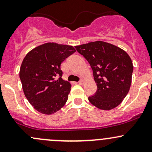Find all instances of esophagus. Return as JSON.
<instances>
[{"mask_svg":"<svg viewBox=\"0 0 152 152\" xmlns=\"http://www.w3.org/2000/svg\"><path fill=\"white\" fill-rule=\"evenodd\" d=\"M79 83L80 85H81V86H83V85H84V83H85V80H80L79 81Z\"/></svg>","mask_w":152,"mask_h":152,"instance_id":"obj_1","label":"esophagus"}]
</instances>
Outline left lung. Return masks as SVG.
I'll return each instance as SVG.
<instances>
[{"label":"left lung","mask_w":152,"mask_h":152,"mask_svg":"<svg viewBox=\"0 0 152 152\" xmlns=\"http://www.w3.org/2000/svg\"><path fill=\"white\" fill-rule=\"evenodd\" d=\"M92 68L97 91L89 102L102 110L117 107L130 90L133 66L124 50L104 41L91 42L75 46Z\"/></svg>","instance_id":"1"}]
</instances>
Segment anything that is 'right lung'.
<instances>
[{
	"mask_svg": "<svg viewBox=\"0 0 152 152\" xmlns=\"http://www.w3.org/2000/svg\"><path fill=\"white\" fill-rule=\"evenodd\" d=\"M75 51L72 45L47 43L24 58L19 77L25 97L37 112L52 115L66 104L71 84L61 78V64Z\"/></svg>",
	"mask_w": 152,
	"mask_h": 152,
	"instance_id": "add662e5",
	"label": "right lung"
}]
</instances>
